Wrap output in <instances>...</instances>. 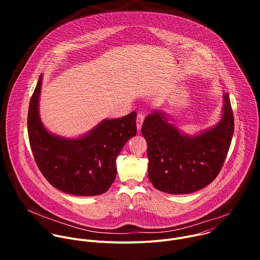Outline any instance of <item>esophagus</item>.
Here are the masks:
<instances>
[{"label":"esophagus","instance_id":"34e87169","mask_svg":"<svg viewBox=\"0 0 260 260\" xmlns=\"http://www.w3.org/2000/svg\"><path fill=\"white\" fill-rule=\"evenodd\" d=\"M144 118H145V116H144L143 113H139V114L137 115V128H138L139 132H140L141 127H142V123H143V121H144Z\"/></svg>","mask_w":260,"mask_h":260}]
</instances>
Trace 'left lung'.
I'll use <instances>...</instances> for the list:
<instances>
[{
	"label": "left lung",
	"instance_id": "obj_1",
	"mask_svg": "<svg viewBox=\"0 0 260 260\" xmlns=\"http://www.w3.org/2000/svg\"><path fill=\"white\" fill-rule=\"evenodd\" d=\"M234 128L228 92L220 121L196 136L180 132L166 113L153 110L141 129L147 142L148 177L153 186L170 194H186L206 187L223 166Z\"/></svg>",
	"mask_w": 260,
	"mask_h": 260
}]
</instances>
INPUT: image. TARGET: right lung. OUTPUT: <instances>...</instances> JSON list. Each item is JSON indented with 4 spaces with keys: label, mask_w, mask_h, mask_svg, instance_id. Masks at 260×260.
<instances>
[{
    "label": "right lung",
    "mask_w": 260,
    "mask_h": 260,
    "mask_svg": "<svg viewBox=\"0 0 260 260\" xmlns=\"http://www.w3.org/2000/svg\"><path fill=\"white\" fill-rule=\"evenodd\" d=\"M41 75L31 95L28 140L37 166L60 191L79 197L105 193L116 178V158L137 134L136 111L117 119H104L85 135L69 139L48 132L39 113Z\"/></svg>",
    "instance_id": "add662e5"
}]
</instances>
